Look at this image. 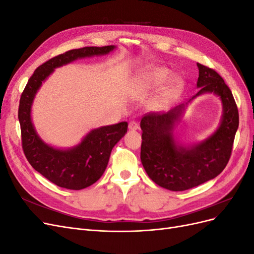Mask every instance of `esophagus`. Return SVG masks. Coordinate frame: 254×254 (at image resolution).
I'll return each mask as SVG.
<instances>
[{
	"instance_id": "obj_1",
	"label": "esophagus",
	"mask_w": 254,
	"mask_h": 254,
	"mask_svg": "<svg viewBox=\"0 0 254 254\" xmlns=\"http://www.w3.org/2000/svg\"><path fill=\"white\" fill-rule=\"evenodd\" d=\"M128 128L129 130H133V131H135V130L139 129V124H137L136 122H130L128 124Z\"/></svg>"
}]
</instances>
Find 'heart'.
Instances as JSON below:
<instances>
[{"label": "heart", "mask_w": 254, "mask_h": 254, "mask_svg": "<svg viewBox=\"0 0 254 254\" xmlns=\"http://www.w3.org/2000/svg\"><path fill=\"white\" fill-rule=\"evenodd\" d=\"M171 75V71L163 66H149L142 70L134 79L135 90L140 93L155 91L162 85L160 97L162 99L171 97L179 92L183 86L180 76Z\"/></svg>", "instance_id": "heart-1"}]
</instances>
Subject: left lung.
I'll use <instances>...</instances> for the list:
<instances>
[{"label":"left lung","mask_w":254,"mask_h":254,"mask_svg":"<svg viewBox=\"0 0 254 254\" xmlns=\"http://www.w3.org/2000/svg\"><path fill=\"white\" fill-rule=\"evenodd\" d=\"M199 95L213 93L220 97L223 115L218 129L201 142L190 145L177 141L173 128L187 104L167 113H147L141 120V161L149 178L161 188L180 191L214 179L229 162L238 128V110L231 90L218 73L197 64Z\"/></svg>","instance_id":"obj_1"}]
</instances>
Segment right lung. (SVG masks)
<instances>
[{
  "label": "right lung",
  "mask_w": 254,
  "mask_h": 254,
  "mask_svg": "<svg viewBox=\"0 0 254 254\" xmlns=\"http://www.w3.org/2000/svg\"><path fill=\"white\" fill-rule=\"evenodd\" d=\"M117 47H87L71 50L41 64L28 79L20 98L18 118L21 126L22 147L35 170L51 182L68 190H82L95 183L103 176L110 153L127 132L128 123L92 129L80 143L68 148H58L45 143L37 133L32 121V107L42 82L55 68L77 59L108 55Z\"/></svg>",
  "instance_id": "right-lung-1"
}]
</instances>
